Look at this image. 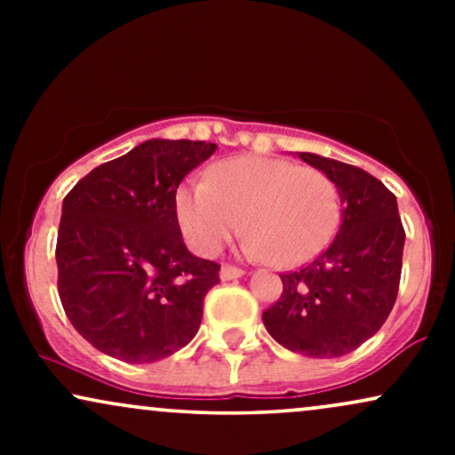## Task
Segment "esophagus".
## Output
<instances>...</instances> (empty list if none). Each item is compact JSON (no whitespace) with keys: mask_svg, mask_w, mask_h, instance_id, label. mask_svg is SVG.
<instances>
[{"mask_svg":"<svg viewBox=\"0 0 455 455\" xmlns=\"http://www.w3.org/2000/svg\"><path fill=\"white\" fill-rule=\"evenodd\" d=\"M243 275V269H239V267H233V265H222V269H220V280H237V278H242Z\"/></svg>","mask_w":455,"mask_h":455,"instance_id":"34e87169","label":"esophagus"}]
</instances>
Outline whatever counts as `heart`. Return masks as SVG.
<instances>
[{
    "label": "heart",
    "instance_id": "1",
    "mask_svg": "<svg viewBox=\"0 0 455 455\" xmlns=\"http://www.w3.org/2000/svg\"><path fill=\"white\" fill-rule=\"evenodd\" d=\"M184 239L212 257L235 233L250 228L243 250L297 267L327 248L340 227V196L325 175L269 156H235L213 164L207 180L175 190Z\"/></svg>",
    "mask_w": 455,
    "mask_h": 455
}]
</instances>
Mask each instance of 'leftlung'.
<instances>
[{
	"label": "left lung",
	"mask_w": 455,
	"mask_h": 455,
	"mask_svg": "<svg viewBox=\"0 0 455 455\" xmlns=\"http://www.w3.org/2000/svg\"><path fill=\"white\" fill-rule=\"evenodd\" d=\"M342 201L331 245L306 267L282 274L280 299L263 312L269 336L306 357H342L372 338L398 297L404 228L383 181L347 162L301 151Z\"/></svg>",
	"instance_id": "1"
}]
</instances>
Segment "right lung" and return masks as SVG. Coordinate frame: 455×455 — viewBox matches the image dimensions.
Listing matches in <instances>:
<instances>
[{
  "label": "right lung",
  "instance_id": "add662e5",
  "mask_svg": "<svg viewBox=\"0 0 455 455\" xmlns=\"http://www.w3.org/2000/svg\"><path fill=\"white\" fill-rule=\"evenodd\" d=\"M216 143L151 139L96 166L68 192L57 289L72 327L128 363H151L196 336L220 265L186 248L173 198Z\"/></svg>",
  "mask_w": 455,
  "mask_h": 455
}]
</instances>
